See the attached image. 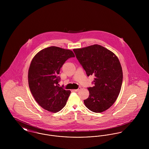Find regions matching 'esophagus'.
<instances>
[{
    "label": "esophagus",
    "instance_id": "obj_1",
    "mask_svg": "<svg viewBox=\"0 0 149 149\" xmlns=\"http://www.w3.org/2000/svg\"><path fill=\"white\" fill-rule=\"evenodd\" d=\"M80 89H81V88L79 87L77 89H74L73 91H74V92H78V91H79Z\"/></svg>",
    "mask_w": 149,
    "mask_h": 149
}]
</instances>
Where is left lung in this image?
I'll return each mask as SVG.
<instances>
[{
	"label": "left lung",
	"instance_id": "8db88e82",
	"mask_svg": "<svg viewBox=\"0 0 149 149\" xmlns=\"http://www.w3.org/2000/svg\"><path fill=\"white\" fill-rule=\"evenodd\" d=\"M73 51L87 76L94 77V85L88 88L89 96L84 100L85 106L93 112H104L113 104L120 92L123 72L118 57L99 45Z\"/></svg>",
	"mask_w": 149,
	"mask_h": 149
}]
</instances>
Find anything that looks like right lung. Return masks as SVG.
<instances>
[{
    "label": "right lung",
    "instance_id": "right-lung-1",
    "mask_svg": "<svg viewBox=\"0 0 149 149\" xmlns=\"http://www.w3.org/2000/svg\"><path fill=\"white\" fill-rule=\"evenodd\" d=\"M72 51L56 46L47 47L33 58L29 68V84L36 101L43 109L51 112L61 110L71 92L58 86L60 69Z\"/></svg>",
    "mask_w": 149,
    "mask_h": 149
}]
</instances>
